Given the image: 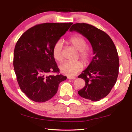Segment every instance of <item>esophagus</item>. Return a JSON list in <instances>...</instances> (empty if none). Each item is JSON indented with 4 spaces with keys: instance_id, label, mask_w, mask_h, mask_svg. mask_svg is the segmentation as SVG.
I'll list each match as a JSON object with an SVG mask.
<instances>
[{
    "instance_id": "1",
    "label": "esophagus",
    "mask_w": 132,
    "mask_h": 132,
    "mask_svg": "<svg viewBox=\"0 0 132 132\" xmlns=\"http://www.w3.org/2000/svg\"><path fill=\"white\" fill-rule=\"evenodd\" d=\"M67 78H68V79H69V80H75V79H76V77H71V76H68V77H67Z\"/></svg>"
}]
</instances>
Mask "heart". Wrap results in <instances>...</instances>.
<instances>
[{
  "label": "heart",
  "mask_w": 132,
  "mask_h": 132,
  "mask_svg": "<svg viewBox=\"0 0 132 132\" xmlns=\"http://www.w3.org/2000/svg\"><path fill=\"white\" fill-rule=\"evenodd\" d=\"M69 43L79 51V55L85 64L89 63L92 58V53L89 49L86 48L87 42L85 39L81 36L76 35L69 38ZM63 46L61 40L57 41L52 48V55L55 60L61 61L63 60ZM61 72L68 76H75L83 68V64L80 60L71 61H65L59 67Z\"/></svg>",
  "instance_id": "heart-1"
}]
</instances>
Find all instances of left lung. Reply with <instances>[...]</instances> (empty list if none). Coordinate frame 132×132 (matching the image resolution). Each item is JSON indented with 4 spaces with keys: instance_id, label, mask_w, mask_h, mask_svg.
I'll use <instances>...</instances> for the list:
<instances>
[{
    "instance_id": "8db88e82",
    "label": "left lung",
    "mask_w": 132,
    "mask_h": 132,
    "mask_svg": "<svg viewBox=\"0 0 132 132\" xmlns=\"http://www.w3.org/2000/svg\"><path fill=\"white\" fill-rule=\"evenodd\" d=\"M69 30L86 37L93 50L92 61L78 76L85 81V85L78 94L84 98L98 101L110 93L118 78L119 60L115 44L104 31L88 24H75Z\"/></svg>"
}]
</instances>
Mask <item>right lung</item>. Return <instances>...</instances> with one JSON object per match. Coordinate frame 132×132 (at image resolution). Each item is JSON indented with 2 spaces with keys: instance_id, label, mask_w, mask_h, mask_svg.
Listing matches in <instances>:
<instances>
[{
  "instance_id": "obj_1",
  "label": "right lung",
  "mask_w": 132,
  "mask_h": 132,
  "mask_svg": "<svg viewBox=\"0 0 132 132\" xmlns=\"http://www.w3.org/2000/svg\"><path fill=\"white\" fill-rule=\"evenodd\" d=\"M73 23H43L20 37L14 50L13 67L20 89L31 101L45 102L56 94L67 79L59 73L52 48Z\"/></svg>"
}]
</instances>
